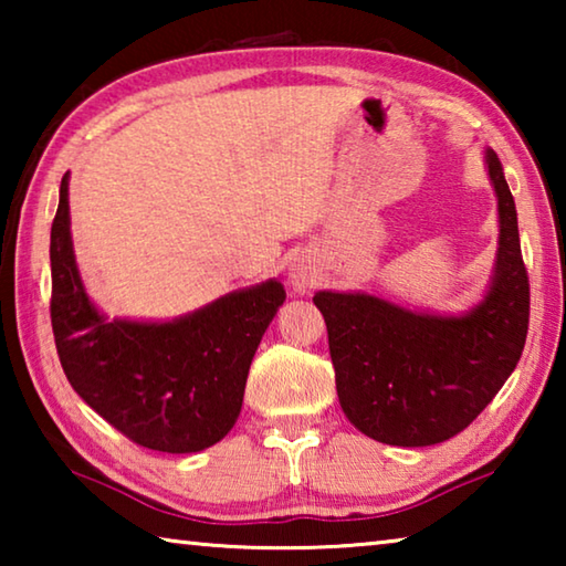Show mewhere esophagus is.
Returning a JSON list of instances; mask_svg holds the SVG:
<instances>
[{
	"instance_id": "obj_1",
	"label": "esophagus",
	"mask_w": 566,
	"mask_h": 566,
	"mask_svg": "<svg viewBox=\"0 0 566 566\" xmlns=\"http://www.w3.org/2000/svg\"><path fill=\"white\" fill-rule=\"evenodd\" d=\"M290 282H292L294 290L304 292L306 286H310L314 280H312V272L306 270L304 264H292V266H290Z\"/></svg>"
}]
</instances>
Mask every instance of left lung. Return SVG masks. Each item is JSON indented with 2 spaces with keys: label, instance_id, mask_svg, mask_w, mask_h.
I'll list each match as a JSON object with an SVG mask.
<instances>
[{
  "label": "left lung",
  "instance_id": "1",
  "mask_svg": "<svg viewBox=\"0 0 566 566\" xmlns=\"http://www.w3.org/2000/svg\"><path fill=\"white\" fill-rule=\"evenodd\" d=\"M500 207L490 292L462 317L411 312L359 292H317L344 415L377 442L429 447L482 415L522 357L530 276L514 197L494 149L484 151Z\"/></svg>",
  "mask_w": 566,
  "mask_h": 566
}]
</instances>
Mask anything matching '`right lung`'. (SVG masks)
I'll return each instance as SVG.
<instances>
[{
    "label": "right lung",
    "mask_w": 566,
    "mask_h": 566,
    "mask_svg": "<svg viewBox=\"0 0 566 566\" xmlns=\"http://www.w3.org/2000/svg\"><path fill=\"white\" fill-rule=\"evenodd\" d=\"M52 329L70 385L99 417L155 452L217 444L242 411L249 364L286 300L270 280L171 322L107 319L84 292L70 234V175L52 222Z\"/></svg>",
    "instance_id": "obj_1"
}]
</instances>
